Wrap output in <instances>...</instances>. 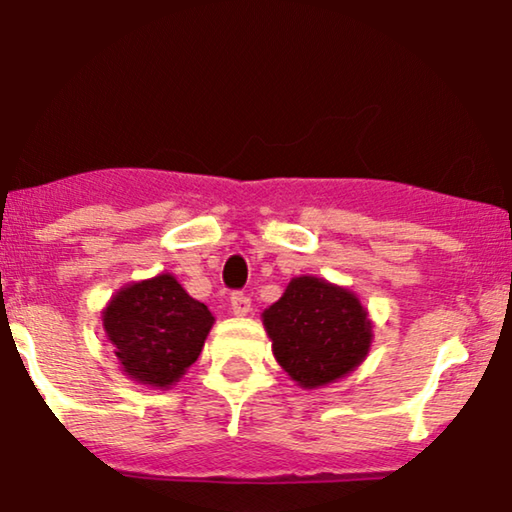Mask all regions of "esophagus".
<instances>
[{
    "instance_id": "obj_1",
    "label": "esophagus",
    "mask_w": 512,
    "mask_h": 512,
    "mask_svg": "<svg viewBox=\"0 0 512 512\" xmlns=\"http://www.w3.org/2000/svg\"><path fill=\"white\" fill-rule=\"evenodd\" d=\"M231 309H233V314H235V316H247L249 311H251V300H249V295H244V293H233V295H231Z\"/></svg>"
}]
</instances>
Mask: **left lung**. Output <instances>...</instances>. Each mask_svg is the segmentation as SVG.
Masks as SVG:
<instances>
[{
  "label": "left lung",
  "mask_w": 512,
  "mask_h": 512,
  "mask_svg": "<svg viewBox=\"0 0 512 512\" xmlns=\"http://www.w3.org/2000/svg\"><path fill=\"white\" fill-rule=\"evenodd\" d=\"M274 358L300 385L318 388L351 374L372 346V321L355 293L318 277H295L263 311Z\"/></svg>",
  "instance_id": "left-lung-1"
}]
</instances>
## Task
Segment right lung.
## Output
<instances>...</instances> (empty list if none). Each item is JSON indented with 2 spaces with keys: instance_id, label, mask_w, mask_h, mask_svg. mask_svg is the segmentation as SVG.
<instances>
[{
  "instance_id": "right-lung-1",
  "label": "right lung",
  "mask_w": 512,
  "mask_h": 512,
  "mask_svg": "<svg viewBox=\"0 0 512 512\" xmlns=\"http://www.w3.org/2000/svg\"><path fill=\"white\" fill-rule=\"evenodd\" d=\"M101 318L122 372L152 388L182 379L214 323L210 309L168 272L120 288Z\"/></svg>"
}]
</instances>
